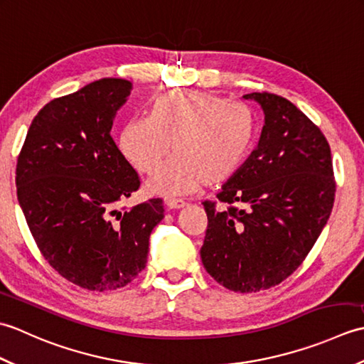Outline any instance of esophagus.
<instances>
[{"label":"esophagus","mask_w":364,"mask_h":364,"mask_svg":"<svg viewBox=\"0 0 364 364\" xmlns=\"http://www.w3.org/2000/svg\"><path fill=\"white\" fill-rule=\"evenodd\" d=\"M164 205L167 210H181V208L186 206V203H184L180 198H166Z\"/></svg>","instance_id":"obj_1"}]
</instances>
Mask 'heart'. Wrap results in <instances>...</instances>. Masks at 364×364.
Returning <instances> with one entry per match:
<instances>
[{
  "label": "heart",
  "mask_w": 364,
  "mask_h": 364,
  "mask_svg": "<svg viewBox=\"0 0 364 364\" xmlns=\"http://www.w3.org/2000/svg\"><path fill=\"white\" fill-rule=\"evenodd\" d=\"M255 120L245 106L227 103L210 92L181 89L161 94L149 117L129 119L119 136V150L131 166L150 173L146 189L156 196H186L205 184L230 180L249 154Z\"/></svg>",
  "instance_id": "b5f03b06"
}]
</instances>
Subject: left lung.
I'll return each instance as SVG.
<instances>
[{"instance_id":"left-lung-1","label":"left lung","mask_w":364,"mask_h":364,"mask_svg":"<svg viewBox=\"0 0 364 364\" xmlns=\"http://www.w3.org/2000/svg\"><path fill=\"white\" fill-rule=\"evenodd\" d=\"M242 98L259 105L264 125L257 149L218 194L228 210L203 203L200 257L227 289L257 292L282 283L310 253L327 225L336 184L327 139L304 112L267 92Z\"/></svg>"}]
</instances>
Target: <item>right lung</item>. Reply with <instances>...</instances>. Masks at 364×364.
<instances>
[{"instance_id":"1","label":"right lung","mask_w":364,"mask_h":364,"mask_svg":"<svg viewBox=\"0 0 364 364\" xmlns=\"http://www.w3.org/2000/svg\"><path fill=\"white\" fill-rule=\"evenodd\" d=\"M133 82L103 78L38 112L17 162V197L50 266L89 291L123 288L141 274L162 200L122 213L139 176L111 137Z\"/></svg>"}]
</instances>
